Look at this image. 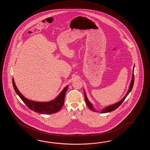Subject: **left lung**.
<instances>
[{
  "instance_id": "left-lung-1",
  "label": "left lung",
  "mask_w": 150,
  "mask_h": 150,
  "mask_svg": "<svg viewBox=\"0 0 150 150\" xmlns=\"http://www.w3.org/2000/svg\"><path fill=\"white\" fill-rule=\"evenodd\" d=\"M134 68H133V74H132V79H131V81L130 86H129V89H128V91H127V94L125 95V97H124L123 99H122L121 101H120L119 102L116 103L114 104V105H109V106L103 109L100 112H101V113H106V112H112V111H113V110H115V109H116L118 107L121 105L122 103V102L125 101V99L126 98V97H127V95L129 94V93L131 91V90L132 89L133 86H134ZM84 96H85V102H86V104H87V106L89 107L90 109H91L93 111L96 112V110H94V109L91 103V102H89V101H88V100L87 99V96H86V94H85V92H84Z\"/></svg>"
}]
</instances>
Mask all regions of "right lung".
I'll list each match as a JSON object with an SVG mask.
<instances>
[{
  "mask_svg": "<svg viewBox=\"0 0 150 150\" xmlns=\"http://www.w3.org/2000/svg\"><path fill=\"white\" fill-rule=\"evenodd\" d=\"M12 83L14 89L16 94L19 96L20 98L25 103V105L28 107V108L34 110L35 112L42 114H54L58 112L64 105L65 96L67 91L68 86H66L57 97L54 100L49 102H35L26 99L17 88L13 78H12Z\"/></svg>",
  "mask_w": 150,
  "mask_h": 150,
  "instance_id": "add662e5",
  "label": "right lung"
}]
</instances>
